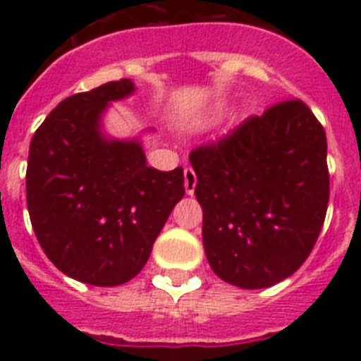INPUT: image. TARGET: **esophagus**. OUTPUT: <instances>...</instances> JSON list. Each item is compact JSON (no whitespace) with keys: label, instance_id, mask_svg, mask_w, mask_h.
<instances>
[{"label":"esophagus","instance_id":"1","mask_svg":"<svg viewBox=\"0 0 361 361\" xmlns=\"http://www.w3.org/2000/svg\"><path fill=\"white\" fill-rule=\"evenodd\" d=\"M183 178H185L187 195H192V192H195V187H197V174H195V170L187 166V169L183 170Z\"/></svg>","mask_w":361,"mask_h":361}]
</instances>
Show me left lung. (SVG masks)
I'll use <instances>...</instances> for the list:
<instances>
[{"label": "left lung", "instance_id": "1", "mask_svg": "<svg viewBox=\"0 0 361 361\" xmlns=\"http://www.w3.org/2000/svg\"><path fill=\"white\" fill-rule=\"evenodd\" d=\"M324 127L292 99L192 149L209 266L240 288L290 277L324 225L330 200Z\"/></svg>", "mask_w": 361, "mask_h": 361}]
</instances>
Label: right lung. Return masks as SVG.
<instances>
[{
	"label": "right lung",
	"instance_id": "1",
	"mask_svg": "<svg viewBox=\"0 0 361 361\" xmlns=\"http://www.w3.org/2000/svg\"><path fill=\"white\" fill-rule=\"evenodd\" d=\"M133 92L135 84L121 78L71 95L30 144L25 200L33 232L59 271L87 285H123L140 274L185 195L181 166L155 170L138 138L104 136V110Z\"/></svg>",
	"mask_w": 361,
	"mask_h": 361
}]
</instances>
